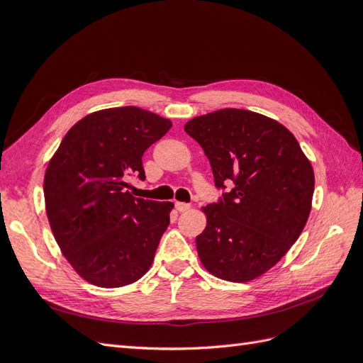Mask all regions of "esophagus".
Instances as JSON below:
<instances>
[{"label":"esophagus","mask_w":363,"mask_h":363,"mask_svg":"<svg viewBox=\"0 0 363 363\" xmlns=\"http://www.w3.org/2000/svg\"><path fill=\"white\" fill-rule=\"evenodd\" d=\"M175 208H177L179 212H186V211H189V208H191V204H188V203H180V201H177V203H175Z\"/></svg>","instance_id":"esophagus-1"}]
</instances>
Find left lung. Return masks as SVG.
<instances>
[{
    "label": "left lung",
    "instance_id": "8db88e82",
    "mask_svg": "<svg viewBox=\"0 0 363 363\" xmlns=\"http://www.w3.org/2000/svg\"><path fill=\"white\" fill-rule=\"evenodd\" d=\"M184 131L211 162L219 203L201 211L196 236L203 267L215 277L245 283L263 276L300 238L312 208L313 168L291 131L242 108H221L188 121Z\"/></svg>",
    "mask_w": 363,
    "mask_h": 363
}]
</instances>
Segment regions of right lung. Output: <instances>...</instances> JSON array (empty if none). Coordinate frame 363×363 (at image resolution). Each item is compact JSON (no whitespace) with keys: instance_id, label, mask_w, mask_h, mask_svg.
<instances>
[{"instance_id":"add662e5","label":"right lung","mask_w":363,"mask_h":363,"mask_svg":"<svg viewBox=\"0 0 363 363\" xmlns=\"http://www.w3.org/2000/svg\"><path fill=\"white\" fill-rule=\"evenodd\" d=\"M167 118L135 106L103 108L75 123L50 159L43 196L51 232L71 267L100 288H121L150 269L174 204L135 199L130 175L168 133Z\"/></svg>"}]
</instances>
